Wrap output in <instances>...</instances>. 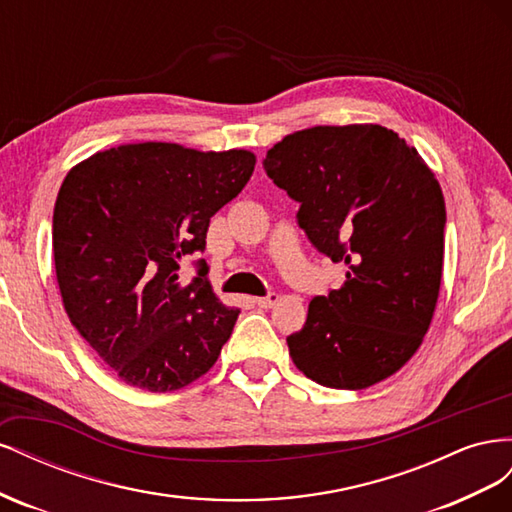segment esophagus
Here are the masks:
<instances>
[{"instance_id":"34e87169","label":"esophagus","mask_w":512,"mask_h":512,"mask_svg":"<svg viewBox=\"0 0 512 512\" xmlns=\"http://www.w3.org/2000/svg\"><path fill=\"white\" fill-rule=\"evenodd\" d=\"M277 299H280V294L269 292V294H265V297H258V299H256V305L262 307V309H269V307H273V305L277 303Z\"/></svg>"}]
</instances>
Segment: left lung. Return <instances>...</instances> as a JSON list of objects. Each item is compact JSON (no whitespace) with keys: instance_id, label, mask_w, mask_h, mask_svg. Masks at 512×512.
Wrapping results in <instances>:
<instances>
[{"instance_id":"8db88e82","label":"left lung","mask_w":512,"mask_h":512,"mask_svg":"<svg viewBox=\"0 0 512 512\" xmlns=\"http://www.w3.org/2000/svg\"><path fill=\"white\" fill-rule=\"evenodd\" d=\"M262 166L299 203L309 243L348 265L344 286L314 297L303 329L286 337L292 363L329 389L393 376L421 346L438 303L446 207L436 175L374 123L288 134Z\"/></svg>"}]
</instances>
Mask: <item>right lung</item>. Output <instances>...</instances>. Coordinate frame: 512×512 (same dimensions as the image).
<instances>
[{"label":"right lung","instance_id":"add662e5","mask_svg":"<svg viewBox=\"0 0 512 512\" xmlns=\"http://www.w3.org/2000/svg\"><path fill=\"white\" fill-rule=\"evenodd\" d=\"M254 153L173 143L106 149L74 166L53 211V258L70 322L130 386L177 391L218 361L239 309L215 297L207 228L254 173Z\"/></svg>","mask_w":512,"mask_h":512}]
</instances>
